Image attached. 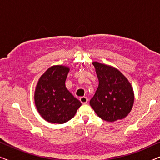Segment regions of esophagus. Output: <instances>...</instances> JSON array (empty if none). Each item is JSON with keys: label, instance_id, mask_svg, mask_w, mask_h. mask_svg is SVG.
<instances>
[{"label": "esophagus", "instance_id": "obj_1", "mask_svg": "<svg viewBox=\"0 0 160 160\" xmlns=\"http://www.w3.org/2000/svg\"><path fill=\"white\" fill-rule=\"evenodd\" d=\"M81 102H82V104H87V102H88V98L87 97H85V96H83V97H81L79 98Z\"/></svg>", "mask_w": 160, "mask_h": 160}]
</instances>
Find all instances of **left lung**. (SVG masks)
<instances>
[{
  "instance_id": "obj_1",
  "label": "left lung",
  "mask_w": 160,
  "mask_h": 160,
  "mask_svg": "<svg viewBox=\"0 0 160 160\" xmlns=\"http://www.w3.org/2000/svg\"><path fill=\"white\" fill-rule=\"evenodd\" d=\"M99 84L90 106L100 118L113 122L124 119L130 112L134 92L130 83L119 70L110 65L93 62Z\"/></svg>"
}]
</instances>
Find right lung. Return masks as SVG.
<instances>
[{"instance_id":"right-lung-1","label":"right lung","mask_w":160,"mask_h":160,"mask_svg":"<svg viewBox=\"0 0 160 160\" xmlns=\"http://www.w3.org/2000/svg\"><path fill=\"white\" fill-rule=\"evenodd\" d=\"M69 68L54 65L39 78L35 91V104L40 115L50 123L63 124L75 116L81 102L65 87Z\"/></svg>"}]
</instances>
